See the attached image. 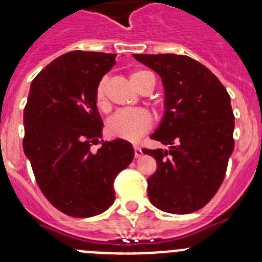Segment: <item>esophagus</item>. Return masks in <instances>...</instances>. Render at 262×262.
I'll return each instance as SVG.
<instances>
[{
  "label": "esophagus",
  "instance_id": "34e87169",
  "mask_svg": "<svg viewBox=\"0 0 262 262\" xmlns=\"http://www.w3.org/2000/svg\"><path fill=\"white\" fill-rule=\"evenodd\" d=\"M134 152H135V157H136V159H138V157H142L143 156L142 148L138 147V145H135V147H134Z\"/></svg>",
  "mask_w": 262,
  "mask_h": 262
}]
</instances>
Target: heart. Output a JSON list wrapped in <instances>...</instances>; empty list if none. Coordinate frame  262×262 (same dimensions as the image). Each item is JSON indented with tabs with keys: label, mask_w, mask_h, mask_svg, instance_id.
Here are the masks:
<instances>
[{
	"label": "heart",
	"mask_w": 262,
	"mask_h": 262,
	"mask_svg": "<svg viewBox=\"0 0 262 262\" xmlns=\"http://www.w3.org/2000/svg\"><path fill=\"white\" fill-rule=\"evenodd\" d=\"M131 84L142 92L147 85L155 88V76L151 72L138 69L129 76ZM107 78L103 77L98 82L94 93V101L97 107L101 111L108 110L107 97H106ZM152 127V117L148 111L136 108V110H120L114 114L106 123V134L111 138L123 139L127 142H136L142 138L148 129Z\"/></svg>",
	"instance_id": "obj_1"
}]
</instances>
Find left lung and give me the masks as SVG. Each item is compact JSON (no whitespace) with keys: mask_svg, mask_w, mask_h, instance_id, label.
Listing matches in <instances>:
<instances>
[{"mask_svg":"<svg viewBox=\"0 0 262 262\" xmlns=\"http://www.w3.org/2000/svg\"><path fill=\"white\" fill-rule=\"evenodd\" d=\"M157 72L165 89V114L154 140L169 145L143 149L157 163L148 178V198L170 214H190L211 201L233 151L235 117L216 76L185 55H134Z\"/></svg>","mask_w":262,"mask_h":262,"instance_id":"8db88e82","label":"left lung"}]
</instances>
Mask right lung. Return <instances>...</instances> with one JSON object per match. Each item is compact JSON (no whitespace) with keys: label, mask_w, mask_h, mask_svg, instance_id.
I'll return each instance as SVG.
<instances>
[{"label":"right lung","mask_w":262,"mask_h":262,"mask_svg":"<svg viewBox=\"0 0 262 262\" xmlns=\"http://www.w3.org/2000/svg\"><path fill=\"white\" fill-rule=\"evenodd\" d=\"M115 53L72 51L34 78L25 106L23 151L41 193L59 211L89 217L114 203V180L134 159L131 143L103 142L94 101ZM101 147L94 154L90 147Z\"/></svg>","instance_id":"add662e5"}]
</instances>
